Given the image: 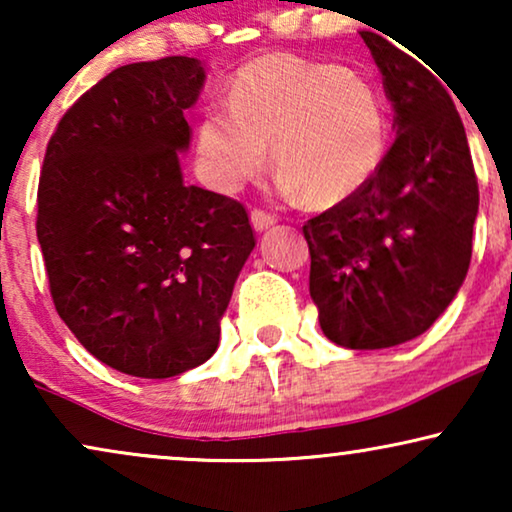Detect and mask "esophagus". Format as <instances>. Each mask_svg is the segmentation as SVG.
<instances>
[{"mask_svg":"<svg viewBox=\"0 0 512 512\" xmlns=\"http://www.w3.org/2000/svg\"><path fill=\"white\" fill-rule=\"evenodd\" d=\"M275 223H277L275 214L263 212V209H254V212H251V226H254L258 233H261V230H268L270 226H275Z\"/></svg>","mask_w":512,"mask_h":512,"instance_id":"obj_1","label":"esophagus"}]
</instances>
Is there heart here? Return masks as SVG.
<instances>
[{
	"label": "heart",
	"instance_id": "1",
	"mask_svg": "<svg viewBox=\"0 0 512 512\" xmlns=\"http://www.w3.org/2000/svg\"><path fill=\"white\" fill-rule=\"evenodd\" d=\"M226 100L198 123L202 174L219 191H240L256 177L270 144L284 191L331 207L359 193L387 153L375 88L331 62L263 55L235 74Z\"/></svg>",
	"mask_w": 512,
	"mask_h": 512
}]
</instances>
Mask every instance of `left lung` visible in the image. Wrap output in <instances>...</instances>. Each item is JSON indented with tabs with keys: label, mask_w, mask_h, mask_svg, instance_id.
Here are the masks:
<instances>
[{
	"label": "left lung",
	"mask_w": 512,
	"mask_h": 512,
	"mask_svg": "<svg viewBox=\"0 0 512 512\" xmlns=\"http://www.w3.org/2000/svg\"><path fill=\"white\" fill-rule=\"evenodd\" d=\"M382 34L361 37L394 104V144L359 193L303 226L321 331L347 349L401 345L445 312L466 279L480 200L450 93Z\"/></svg>",
	"instance_id": "1"
}]
</instances>
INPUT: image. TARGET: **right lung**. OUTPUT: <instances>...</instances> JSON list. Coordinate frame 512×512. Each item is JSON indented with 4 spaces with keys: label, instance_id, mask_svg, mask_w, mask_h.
<instances>
[{
    "label": "right lung",
    "instance_id": "obj_1",
    "mask_svg": "<svg viewBox=\"0 0 512 512\" xmlns=\"http://www.w3.org/2000/svg\"><path fill=\"white\" fill-rule=\"evenodd\" d=\"M202 83L205 67L186 55L118 67L46 146L37 237L55 310L125 375L163 380L205 363L256 247L244 205L181 177L184 111Z\"/></svg>",
    "mask_w": 512,
    "mask_h": 512
}]
</instances>
